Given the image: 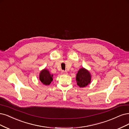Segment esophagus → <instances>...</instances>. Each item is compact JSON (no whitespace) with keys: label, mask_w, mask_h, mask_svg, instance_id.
<instances>
[{"label":"esophagus","mask_w":129,"mask_h":129,"mask_svg":"<svg viewBox=\"0 0 129 129\" xmlns=\"http://www.w3.org/2000/svg\"><path fill=\"white\" fill-rule=\"evenodd\" d=\"M61 74L62 75H67V72H66V71H64V70H62L61 72Z\"/></svg>","instance_id":"34e87169"}]
</instances>
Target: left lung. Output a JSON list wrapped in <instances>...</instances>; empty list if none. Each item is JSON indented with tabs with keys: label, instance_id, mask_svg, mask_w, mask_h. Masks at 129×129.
Here are the masks:
<instances>
[{
	"label": "left lung",
	"instance_id": "8db88e82",
	"mask_svg": "<svg viewBox=\"0 0 129 129\" xmlns=\"http://www.w3.org/2000/svg\"><path fill=\"white\" fill-rule=\"evenodd\" d=\"M77 84L80 87H84L90 84L91 76L90 72L86 69H80L76 75Z\"/></svg>",
	"mask_w": 129,
	"mask_h": 129
}]
</instances>
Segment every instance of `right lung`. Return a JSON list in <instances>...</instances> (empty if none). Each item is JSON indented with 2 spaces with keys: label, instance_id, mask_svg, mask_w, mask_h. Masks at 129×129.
Segmentation results:
<instances>
[{
  "label": "right lung",
  "instance_id": "1",
  "mask_svg": "<svg viewBox=\"0 0 129 129\" xmlns=\"http://www.w3.org/2000/svg\"><path fill=\"white\" fill-rule=\"evenodd\" d=\"M39 79L44 85H48L53 81V75H51L47 69H44L40 73Z\"/></svg>",
  "mask_w": 129,
  "mask_h": 129
}]
</instances>
